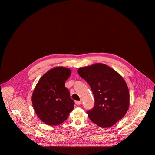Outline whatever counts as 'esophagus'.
Masks as SVG:
<instances>
[{"mask_svg": "<svg viewBox=\"0 0 155 155\" xmlns=\"http://www.w3.org/2000/svg\"><path fill=\"white\" fill-rule=\"evenodd\" d=\"M75 104H76L77 105H80V104H81V101H75Z\"/></svg>", "mask_w": 155, "mask_h": 155, "instance_id": "34e87169", "label": "esophagus"}]
</instances>
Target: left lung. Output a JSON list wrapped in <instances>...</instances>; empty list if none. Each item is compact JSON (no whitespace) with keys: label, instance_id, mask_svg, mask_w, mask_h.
I'll list each match as a JSON object with an SVG mask.
<instances>
[{"label":"left lung","instance_id":"left-lung-1","mask_svg":"<svg viewBox=\"0 0 155 155\" xmlns=\"http://www.w3.org/2000/svg\"><path fill=\"white\" fill-rule=\"evenodd\" d=\"M78 73L89 84L94 97V106L87 112L90 120L107 128L122 119L129 105V90L122 77L101 63L81 68Z\"/></svg>","mask_w":155,"mask_h":155}]
</instances>
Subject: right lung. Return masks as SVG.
I'll use <instances>...</instances> for the list:
<instances>
[{
	"mask_svg": "<svg viewBox=\"0 0 155 155\" xmlns=\"http://www.w3.org/2000/svg\"><path fill=\"white\" fill-rule=\"evenodd\" d=\"M69 69L58 67L44 74L34 90L32 102L35 112L43 123L58 125L67 120L74 107V101L65 87L71 75Z\"/></svg>",
	"mask_w": 155,
	"mask_h": 155,
	"instance_id": "right-lung-1",
	"label": "right lung"
}]
</instances>
